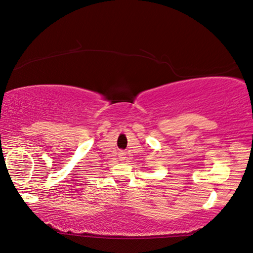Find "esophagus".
Here are the masks:
<instances>
[{"instance_id": "1", "label": "esophagus", "mask_w": 253, "mask_h": 253, "mask_svg": "<svg viewBox=\"0 0 253 253\" xmlns=\"http://www.w3.org/2000/svg\"><path fill=\"white\" fill-rule=\"evenodd\" d=\"M124 153H125V152H122V153H120V154H122V157H123V156H125V154H124Z\"/></svg>"}]
</instances>
